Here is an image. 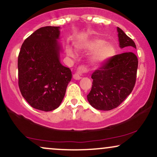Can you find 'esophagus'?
Listing matches in <instances>:
<instances>
[{
  "label": "esophagus",
  "instance_id": "34e87169",
  "mask_svg": "<svg viewBox=\"0 0 157 157\" xmlns=\"http://www.w3.org/2000/svg\"><path fill=\"white\" fill-rule=\"evenodd\" d=\"M83 71H85V68L83 67H81L80 70L78 71V73H75V75H73V78L75 79V80H80V79L82 78V77H81V73Z\"/></svg>",
  "mask_w": 157,
  "mask_h": 157
}]
</instances>
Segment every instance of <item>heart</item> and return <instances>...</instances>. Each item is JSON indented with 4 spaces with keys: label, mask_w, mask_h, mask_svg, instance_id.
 Masks as SVG:
<instances>
[{
    "label": "heart",
    "mask_w": 157,
    "mask_h": 157,
    "mask_svg": "<svg viewBox=\"0 0 157 157\" xmlns=\"http://www.w3.org/2000/svg\"><path fill=\"white\" fill-rule=\"evenodd\" d=\"M77 50L85 52H92L89 62L94 67L103 64L115 55L116 49L110 43H106L102 39H94L76 44ZM68 56L74 57L75 52L71 47H67Z\"/></svg>",
    "instance_id": "obj_1"
}]
</instances>
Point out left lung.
I'll return each mask as SVG.
<instances>
[{"label": "left lung", "mask_w": 157, "mask_h": 157, "mask_svg": "<svg viewBox=\"0 0 157 157\" xmlns=\"http://www.w3.org/2000/svg\"><path fill=\"white\" fill-rule=\"evenodd\" d=\"M120 48H136L135 43L117 27ZM138 60L132 52L116 55L92 74L88 102L99 110H110L120 105L132 91L136 81Z\"/></svg>", "instance_id": "left-lung-1"}]
</instances>
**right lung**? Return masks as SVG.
Here are the masks:
<instances>
[{
	"label": "right lung",
	"mask_w": 157,
	"mask_h": 157,
	"mask_svg": "<svg viewBox=\"0 0 157 157\" xmlns=\"http://www.w3.org/2000/svg\"><path fill=\"white\" fill-rule=\"evenodd\" d=\"M60 27L39 28L22 44L18 56L19 88L33 108L53 110L63 101L72 77L69 68L60 63Z\"/></svg>",
	"instance_id": "add662e5"
}]
</instances>
